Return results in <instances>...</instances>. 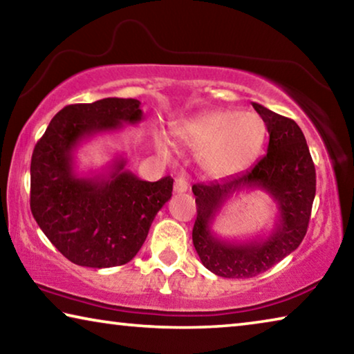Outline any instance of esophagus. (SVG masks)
Wrapping results in <instances>:
<instances>
[{
	"label": "esophagus",
	"instance_id": "esophagus-1",
	"mask_svg": "<svg viewBox=\"0 0 354 354\" xmlns=\"http://www.w3.org/2000/svg\"><path fill=\"white\" fill-rule=\"evenodd\" d=\"M189 189V183L185 181V178H178L175 181V194H184Z\"/></svg>",
	"mask_w": 354,
	"mask_h": 354
}]
</instances>
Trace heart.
<instances>
[{"label": "heart", "mask_w": 354, "mask_h": 354, "mask_svg": "<svg viewBox=\"0 0 354 354\" xmlns=\"http://www.w3.org/2000/svg\"><path fill=\"white\" fill-rule=\"evenodd\" d=\"M175 136L184 147L200 153V164L209 175L223 178L253 162L266 139V124L253 112L214 111L179 124ZM158 148L169 156L162 139Z\"/></svg>", "instance_id": "b5f03b06"}]
</instances>
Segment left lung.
Instances as JSON below:
<instances>
[{
    "instance_id": "8db88e82",
    "label": "left lung",
    "mask_w": 354,
    "mask_h": 354,
    "mask_svg": "<svg viewBox=\"0 0 354 354\" xmlns=\"http://www.w3.org/2000/svg\"><path fill=\"white\" fill-rule=\"evenodd\" d=\"M266 123L267 153L239 175L195 184L196 220L192 241L207 270L223 278H251L272 268L298 248L306 236L315 196V167L303 131L293 120L253 103ZM267 191L279 206V221L266 239L230 243L217 238L212 223L224 203L243 188Z\"/></svg>"
}]
</instances>
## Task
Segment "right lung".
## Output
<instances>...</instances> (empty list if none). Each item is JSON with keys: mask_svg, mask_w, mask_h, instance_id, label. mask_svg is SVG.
Masks as SVG:
<instances>
[{"mask_svg": "<svg viewBox=\"0 0 354 354\" xmlns=\"http://www.w3.org/2000/svg\"><path fill=\"white\" fill-rule=\"evenodd\" d=\"M140 101L103 98L59 111L31 159V212L50 242L76 266H123L139 253L156 214L171 198L173 179L143 181L117 158L107 173L80 176L75 151L88 137L136 124Z\"/></svg>", "mask_w": 354, "mask_h": 354, "instance_id": "obj_1", "label": "right lung"}]
</instances>
